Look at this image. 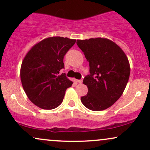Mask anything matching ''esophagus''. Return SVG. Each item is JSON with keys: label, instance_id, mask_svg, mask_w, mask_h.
Wrapping results in <instances>:
<instances>
[{"label": "esophagus", "instance_id": "34e87169", "mask_svg": "<svg viewBox=\"0 0 150 150\" xmlns=\"http://www.w3.org/2000/svg\"><path fill=\"white\" fill-rule=\"evenodd\" d=\"M77 82H78V83H80V84H81L82 82V79H81V80H77Z\"/></svg>", "mask_w": 150, "mask_h": 150}]
</instances>
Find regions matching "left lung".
Masks as SVG:
<instances>
[{"mask_svg":"<svg viewBox=\"0 0 150 150\" xmlns=\"http://www.w3.org/2000/svg\"><path fill=\"white\" fill-rule=\"evenodd\" d=\"M77 44L89 63V74L83 80L88 93L81 101L92 111L106 109L119 99L128 83V58L116 44L105 38L77 40Z\"/></svg>","mask_w":150,"mask_h":150,"instance_id":"8db88e82","label":"left lung"}]
</instances>
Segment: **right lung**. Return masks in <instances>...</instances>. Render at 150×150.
Masks as SVG:
<instances>
[{"instance_id": "add662e5", "label": "right lung", "mask_w": 150, "mask_h": 150, "mask_svg": "<svg viewBox=\"0 0 150 150\" xmlns=\"http://www.w3.org/2000/svg\"><path fill=\"white\" fill-rule=\"evenodd\" d=\"M67 37L46 38L34 45L22 63L20 78L29 99L39 108L51 110L61 104L73 82L65 73L63 58L75 44Z\"/></svg>"}]
</instances>
